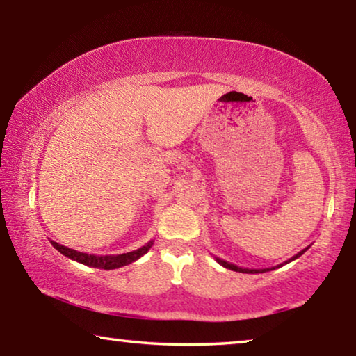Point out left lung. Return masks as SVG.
<instances>
[{
  "label": "left lung",
  "instance_id": "1",
  "mask_svg": "<svg viewBox=\"0 0 356 356\" xmlns=\"http://www.w3.org/2000/svg\"><path fill=\"white\" fill-rule=\"evenodd\" d=\"M309 246H311V245H309ZM309 246H306L305 250L298 251L297 254L292 256L291 259H289V261L282 262V264H280V265H276V267H270V268H243V267H238V265H236V264H231V262H227V261H225V259H220V257H216V256H215V261L218 262L220 265H222V267H225V268L232 270V272H238V273H251V275H254V273H265V272H270V270L280 268V267H282V265H284V264H289V262L295 261V259H298L301 254H303V252H306V251L309 250Z\"/></svg>",
  "mask_w": 356,
  "mask_h": 356
}]
</instances>
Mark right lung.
<instances>
[{"mask_svg": "<svg viewBox=\"0 0 356 356\" xmlns=\"http://www.w3.org/2000/svg\"><path fill=\"white\" fill-rule=\"evenodd\" d=\"M50 243L53 245V248H56L61 254L65 257L72 259V261L80 262L83 265H88V267H94V268H104V270H114V268H120L124 265H129L131 262L138 261V259L143 257L146 252L152 248L154 240H150L144 246L138 250H134L130 252H122V254H116V256H97V254H88V252L83 251H76L67 248V246L56 243L55 240H50Z\"/></svg>", "mask_w": 356, "mask_h": 356, "instance_id": "1", "label": "right lung"}]
</instances>
